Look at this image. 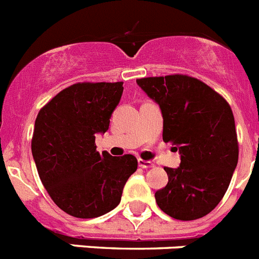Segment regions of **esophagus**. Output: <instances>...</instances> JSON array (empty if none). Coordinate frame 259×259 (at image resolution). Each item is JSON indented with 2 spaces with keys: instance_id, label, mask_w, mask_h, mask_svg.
<instances>
[{
  "instance_id": "1",
  "label": "esophagus",
  "mask_w": 259,
  "mask_h": 259,
  "mask_svg": "<svg viewBox=\"0 0 259 259\" xmlns=\"http://www.w3.org/2000/svg\"><path fill=\"white\" fill-rule=\"evenodd\" d=\"M139 166H140L141 168H152V167H154V164H153L150 161H144V159H139Z\"/></svg>"
}]
</instances>
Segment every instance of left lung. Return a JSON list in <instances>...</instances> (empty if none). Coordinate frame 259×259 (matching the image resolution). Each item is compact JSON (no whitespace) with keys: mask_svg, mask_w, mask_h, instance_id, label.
Segmentation results:
<instances>
[{"mask_svg":"<svg viewBox=\"0 0 259 259\" xmlns=\"http://www.w3.org/2000/svg\"><path fill=\"white\" fill-rule=\"evenodd\" d=\"M159 105L163 141L179 150L180 166L164 167L168 183L155 192L158 206L179 221L202 218L227 191L239 159L236 128L227 101L200 80L167 75L136 80Z\"/></svg>","mask_w":259,"mask_h":259,"instance_id":"left-lung-1","label":"left lung"}]
</instances>
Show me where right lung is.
Masks as SVG:
<instances>
[{
	"label": "right lung",
	"instance_id": "add662e5",
	"mask_svg": "<svg viewBox=\"0 0 259 259\" xmlns=\"http://www.w3.org/2000/svg\"><path fill=\"white\" fill-rule=\"evenodd\" d=\"M122 93V81L74 84L36 118L32 155L38 176L57 206L75 218H97L115 209L137 170L134 155L96 150V135L109 130Z\"/></svg>",
	"mask_w": 259,
	"mask_h": 259
}]
</instances>
